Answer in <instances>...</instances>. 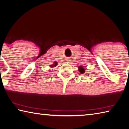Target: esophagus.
<instances>
[{"label": "esophagus", "mask_w": 129, "mask_h": 129, "mask_svg": "<svg viewBox=\"0 0 129 129\" xmlns=\"http://www.w3.org/2000/svg\"><path fill=\"white\" fill-rule=\"evenodd\" d=\"M67 61L68 62H69V60H67Z\"/></svg>", "instance_id": "obj_1"}]
</instances>
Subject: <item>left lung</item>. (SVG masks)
Wrapping results in <instances>:
<instances>
[{
  "label": "left lung",
  "mask_w": 129,
  "mask_h": 129,
  "mask_svg": "<svg viewBox=\"0 0 129 129\" xmlns=\"http://www.w3.org/2000/svg\"><path fill=\"white\" fill-rule=\"evenodd\" d=\"M79 72L81 73H82V74H83V73H85V69H84V68H83V67H79Z\"/></svg>",
  "instance_id": "obj_1"
}]
</instances>
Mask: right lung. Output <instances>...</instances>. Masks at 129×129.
Segmentation results:
<instances>
[{
  "label": "right lung",
  "instance_id": "1",
  "mask_svg": "<svg viewBox=\"0 0 129 129\" xmlns=\"http://www.w3.org/2000/svg\"><path fill=\"white\" fill-rule=\"evenodd\" d=\"M56 64H55V65H51V67H53V66H56Z\"/></svg>",
  "mask_w": 129,
  "mask_h": 129
}]
</instances>
